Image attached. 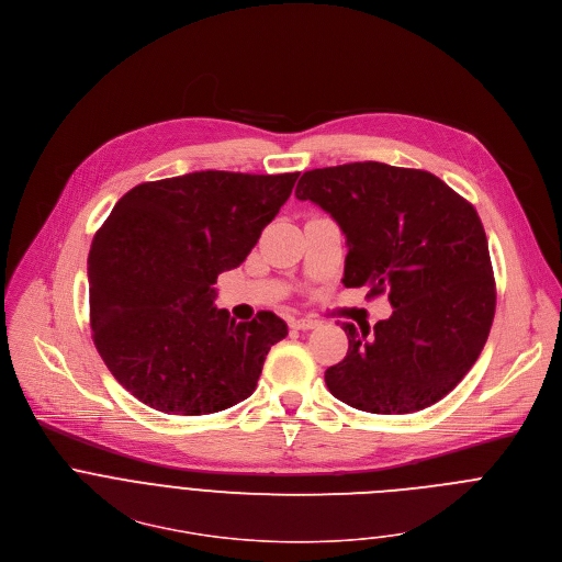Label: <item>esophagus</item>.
<instances>
[{"mask_svg": "<svg viewBox=\"0 0 562 562\" xmlns=\"http://www.w3.org/2000/svg\"><path fill=\"white\" fill-rule=\"evenodd\" d=\"M289 326L295 328V330H311L317 326V319H311V317H291L289 319Z\"/></svg>", "mask_w": 562, "mask_h": 562, "instance_id": "esophagus-1", "label": "esophagus"}]
</instances>
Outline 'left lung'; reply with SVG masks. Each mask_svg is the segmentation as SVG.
I'll list each match as a JSON object with an SVG mask.
<instances>
[{
	"label": "left lung",
	"instance_id": "obj_1",
	"mask_svg": "<svg viewBox=\"0 0 562 562\" xmlns=\"http://www.w3.org/2000/svg\"><path fill=\"white\" fill-rule=\"evenodd\" d=\"M295 196L344 232V286L389 293L395 308L372 330L341 326L348 352L324 372L333 397L375 415L443 400L479 359L496 308L476 210L435 173L378 160L304 171Z\"/></svg>",
	"mask_w": 562,
	"mask_h": 562
}]
</instances>
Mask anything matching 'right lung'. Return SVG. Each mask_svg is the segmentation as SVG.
<instances>
[{
	"mask_svg": "<svg viewBox=\"0 0 562 562\" xmlns=\"http://www.w3.org/2000/svg\"><path fill=\"white\" fill-rule=\"evenodd\" d=\"M300 171H192L136 184L88 256L92 339L114 380L165 415H210L247 400L286 324L236 322L214 306L278 216Z\"/></svg>",
	"mask_w": 562,
	"mask_h": 562,
	"instance_id": "1",
	"label": "right lung"
}]
</instances>
